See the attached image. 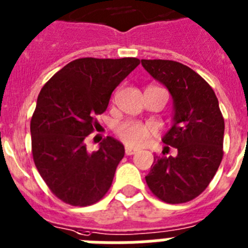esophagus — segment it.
<instances>
[{"label": "esophagus", "mask_w": 248, "mask_h": 248, "mask_svg": "<svg viewBox=\"0 0 248 248\" xmlns=\"http://www.w3.org/2000/svg\"><path fill=\"white\" fill-rule=\"evenodd\" d=\"M136 153H137L136 148H132V147L125 146V155H126V156H132V155H136Z\"/></svg>", "instance_id": "1"}]
</instances>
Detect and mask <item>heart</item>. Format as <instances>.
<instances>
[{
  "label": "heart",
  "mask_w": 248,
  "mask_h": 248,
  "mask_svg": "<svg viewBox=\"0 0 248 248\" xmlns=\"http://www.w3.org/2000/svg\"><path fill=\"white\" fill-rule=\"evenodd\" d=\"M157 133L156 126L151 123L137 120H126L118 124L115 128L116 137L128 146L140 147L146 144Z\"/></svg>",
  "instance_id": "b5f03b06"
}]
</instances>
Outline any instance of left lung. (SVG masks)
<instances>
[{
	"label": "left lung",
	"instance_id": "left-lung-1",
	"mask_svg": "<svg viewBox=\"0 0 248 248\" xmlns=\"http://www.w3.org/2000/svg\"><path fill=\"white\" fill-rule=\"evenodd\" d=\"M142 65L172 95L173 125L162 140L177 149L175 157L155 156L146 183L162 202H187L208 187L222 162L224 119L218 99L209 83L183 63L142 59Z\"/></svg>",
	"mask_w": 248,
	"mask_h": 248
}]
</instances>
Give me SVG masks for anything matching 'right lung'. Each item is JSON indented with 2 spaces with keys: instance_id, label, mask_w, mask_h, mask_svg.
Here are the masks:
<instances>
[{
  "instance_id": "1",
  "label": "right lung",
  "mask_w": 248,
  "mask_h": 248,
  "mask_svg": "<svg viewBox=\"0 0 248 248\" xmlns=\"http://www.w3.org/2000/svg\"><path fill=\"white\" fill-rule=\"evenodd\" d=\"M138 58H78L55 73L38 96L30 120L32 159L49 190L73 206L92 205L106 195L124 146L106 137L89 153L86 138L100 125L115 87Z\"/></svg>"
}]
</instances>
